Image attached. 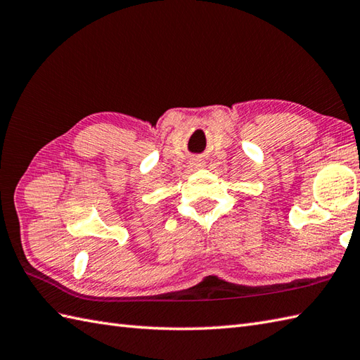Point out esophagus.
Listing matches in <instances>:
<instances>
[{
  "label": "esophagus",
  "instance_id": "1",
  "mask_svg": "<svg viewBox=\"0 0 360 360\" xmlns=\"http://www.w3.org/2000/svg\"><path fill=\"white\" fill-rule=\"evenodd\" d=\"M191 165H193L194 167H202L205 163L200 157H194V158H191Z\"/></svg>",
  "mask_w": 360,
  "mask_h": 360
}]
</instances>
